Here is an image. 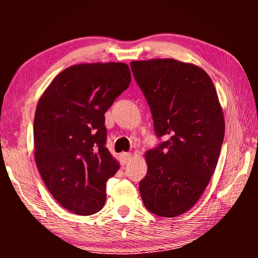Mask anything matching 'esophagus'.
<instances>
[{
	"label": "esophagus",
	"mask_w": 258,
	"mask_h": 258,
	"mask_svg": "<svg viewBox=\"0 0 258 258\" xmlns=\"http://www.w3.org/2000/svg\"><path fill=\"white\" fill-rule=\"evenodd\" d=\"M119 157H121L122 163L126 164L130 161V158H132V154H130V153H122L121 155H119Z\"/></svg>",
	"instance_id": "1"
}]
</instances>
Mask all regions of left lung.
<instances>
[{
	"label": "left lung",
	"instance_id": "8db88e82",
	"mask_svg": "<svg viewBox=\"0 0 258 258\" xmlns=\"http://www.w3.org/2000/svg\"><path fill=\"white\" fill-rule=\"evenodd\" d=\"M130 67L160 140L146 155L141 197L150 213L178 216L199 201L216 169L225 130L216 89L203 69L174 58Z\"/></svg>",
	"mask_w": 258,
	"mask_h": 258
}]
</instances>
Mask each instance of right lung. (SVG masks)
Returning a JSON list of instances; mask_svg holds the SVG:
<instances>
[{
    "mask_svg": "<svg viewBox=\"0 0 258 258\" xmlns=\"http://www.w3.org/2000/svg\"><path fill=\"white\" fill-rule=\"evenodd\" d=\"M124 63H90L63 70L38 101L34 118L35 161L44 184L77 215L104 206L105 183L119 165L109 150L104 114L129 87Z\"/></svg>",
    "mask_w": 258,
    "mask_h": 258,
    "instance_id": "1",
    "label": "right lung"
}]
</instances>
